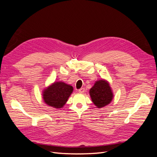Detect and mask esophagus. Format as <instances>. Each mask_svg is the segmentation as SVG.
<instances>
[{
    "mask_svg": "<svg viewBox=\"0 0 157 157\" xmlns=\"http://www.w3.org/2000/svg\"><path fill=\"white\" fill-rule=\"evenodd\" d=\"M84 91H85V89H84V88H80V89L78 90V92H79L80 93H81V94L84 93Z\"/></svg>",
    "mask_w": 157,
    "mask_h": 157,
    "instance_id": "1",
    "label": "esophagus"
}]
</instances>
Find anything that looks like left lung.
Listing matches in <instances>:
<instances>
[{
  "mask_svg": "<svg viewBox=\"0 0 157 157\" xmlns=\"http://www.w3.org/2000/svg\"><path fill=\"white\" fill-rule=\"evenodd\" d=\"M89 94L92 101L98 108H102L109 105L114 97L110 84L105 79L98 80L90 88Z\"/></svg>",
  "mask_w": 157,
  "mask_h": 157,
  "instance_id": "8db88e82",
  "label": "left lung"
}]
</instances>
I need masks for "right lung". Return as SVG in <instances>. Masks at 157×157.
Masks as SVG:
<instances>
[{
	"label": "right lung",
	"instance_id": "1",
	"mask_svg": "<svg viewBox=\"0 0 157 157\" xmlns=\"http://www.w3.org/2000/svg\"><path fill=\"white\" fill-rule=\"evenodd\" d=\"M73 88L63 82H54L42 90V99L47 105L61 109L67 103Z\"/></svg>",
	"mask_w": 157,
	"mask_h": 157
}]
</instances>
